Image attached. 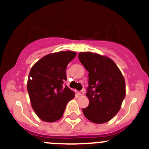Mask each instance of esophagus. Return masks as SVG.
<instances>
[{"label": "esophagus", "instance_id": "obj_1", "mask_svg": "<svg viewBox=\"0 0 149 149\" xmlns=\"http://www.w3.org/2000/svg\"><path fill=\"white\" fill-rule=\"evenodd\" d=\"M78 94H79V96H83L84 94V90H82V91H79V92H78Z\"/></svg>", "mask_w": 149, "mask_h": 149}]
</instances>
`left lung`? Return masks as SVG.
Returning <instances> with one entry per match:
<instances>
[{
    "label": "left lung",
    "mask_w": 149,
    "mask_h": 149,
    "mask_svg": "<svg viewBox=\"0 0 149 149\" xmlns=\"http://www.w3.org/2000/svg\"><path fill=\"white\" fill-rule=\"evenodd\" d=\"M81 63L88 72L86 95L89 104L82 109L91 122L102 124L119 112L125 97V82L120 70L111 58L91 52L79 54Z\"/></svg>",
    "instance_id": "left-lung-1"
}]
</instances>
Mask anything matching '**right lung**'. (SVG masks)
I'll list each match as a JSON object with an SVG mask.
<instances>
[{
	"instance_id": "add662e5",
	"label": "right lung",
	"mask_w": 149,
	"mask_h": 149,
	"mask_svg": "<svg viewBox=\"0 0 149 149\" xmlns=\"http://www.w3.org/2000/svg\"><path fill=\"white\" fill-rule=\"evenodd\" d=\"M76 56L73 51L48 54L30 70L27 91L31 107L42 120L52 123L61 119L67 103L74 98V91L63 84L67 79L68 64Z\"/></svg>"
}]
</instances>
